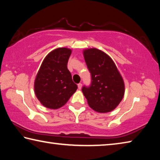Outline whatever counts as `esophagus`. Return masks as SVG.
<instances>
[{"mask_svg": "<svg viewBox=\"0 0 160 160\" xmlns=\"http://www.w3.org/2000/svg\"><path fill=\"white\" fill-rule=\"evenodd\" d=\"M82 83H79V84H78V89H79V90H80L81 88H82Z\"/></svg>", "mask_w": 160, "mask_h": 160, "instance_id": "esophagus-1", "label": "esophagus"}]
</instances>
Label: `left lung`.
<instances>
[{
	"label": "left lung",
	"mask_w": 160,
	"mask_h": 160,
	"mask_svg": "<svg viewBox=\"0 0 160 160\" xmlns=\"http://www.w3.org/2000/svg\"><path fill=\"white\" fill-rule=\"evenodd\" d=\"M84 57L91 75V83L82 91L92 109L109 112L122 100L124 82L115 63L107 54L97 48L84 51Z\"/></svg>",
	"instance_id": "left-lung-1"
}]
</instances>
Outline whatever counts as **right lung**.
I'll list each match as a JSON object with an SVG mask.
<instances>
[{"label":"right lung","mask_w":160,"mask_h":160,"mask_svg":"<svg viewBox=\"0 0 160 160\" xmlns=\"http://www.w3.org/2000/svg\"><path fill=\"white\" fill-rule=\"evenodd\" d=\"M71 50L58 48L44 58L37 75L34 91L37 99L48 109H58L68 101L78 86L67 64Z\"/></svg>","instance_id":"obj_1"}]
</instances>
